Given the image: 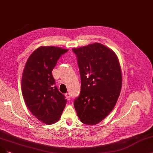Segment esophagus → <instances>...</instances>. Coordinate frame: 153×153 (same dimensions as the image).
I'll return each mask as SVG.
<instances>
[{
    "mask_svg": "<svg viewBox=\"0 0 153 153\" xmlns=\"http://www.w3.org/2000/svg\"><path fill=\"white\" fill-rule=\"evenodd\" d=\"M65 96H66V99H67L68 100H70L71 96H70V93H66V94H65Z\"/></svg>",
    "mask_w": 153,
    "mask_h": 153,
    "instance_id": "esophagus-1",
    "label": "esophagus"
}]
</instances>
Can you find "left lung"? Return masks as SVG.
Instances as JSON below:
<instances>
[{
	"label": "left lung",
	"instance_id": "left-lung-1",
	"mask_svg": "<svg viewBox=\"0 0 153 153\" xmlns=\"http://www.w3.org/2000/svg\"><path fill=\"white\" fill-rule=\"evenodd\" d=\"M77 57L81 91L74 107L81 122L96 125L114 108L120 96L122 76L114 52L99 43L72 49Z\"/></svg>",
	"mask_w": 153,
	"mask_h": 153
}]
</instances>
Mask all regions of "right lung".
<instances>
[{
	"label": "right lung",
	"instance_id": "add662e5",
	"mask_svg": "<svg viewBox=\"0 0 153 153\" xmlns=\"http://www.w3.org/2000/svg\"><path fill=\"white\" fill-rule=\"evenodd\" d=\"M68 51L54 46H42L31 54L23 72L22 88L30 112L47 125L58 121L67 100L55 85L52 71L59 57Z\"/></svg>",
	"mask_w": 153,
	"mask_h": 153
}]
</instances>
